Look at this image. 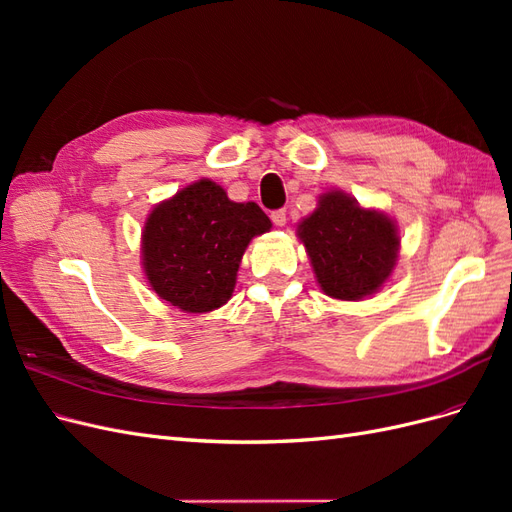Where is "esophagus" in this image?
<instances>
[{"label": "esophagus", "mask_w": 512, "mask_h": 512, "mask_svg": "<svg viewBox=\"0 0 512 512\" xmlns=\"http://www.w3.org/2000/svg\"><path fill=\"white\" fill-rule=\"evenodd\" d=\"M271 220H273L275 226H284V224H286V211H284V209L271 211Z\"/></svg>", "instance_id": "esophagus-1"}]
</instances>
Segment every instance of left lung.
<instances>
[{"mask_svg": "<svg viewBox=\"0 0 512 512\" xmlns=\"http://www.w3.org/2000/svg\"><path fill=\"white\" fill-rule=\"evenodd\" d=\"M299 237L324 294L344 301L376 292L391 275L399 250L393 220L361 209L342 192L320 198L318 209L299 224Z\"/></svg>", "mask_w": 512, "mask_h": 512, "instance_id": "left-lung-1", "label": "left lung"}]
</instances>
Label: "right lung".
I'll return each instance as SVG.
<instances>
[{
    "label": "right lung",
    "mask_w": 512,
    "mask_h": 512,
    "mask_svg": "<svg viewBox=\"0 0 512 512\" xmlns=\"http://www.w3.org/2000/svg\"><path fill=\"white\" fill-rule=\"evenodd\" d=\"M269 228L271 220L256 203H232L220 185L200 179L147 218V280L181 312H211L230 299L247 243Z\"/></svg>",
    "instance_id": "right-lung-1"
}]
</instances>
